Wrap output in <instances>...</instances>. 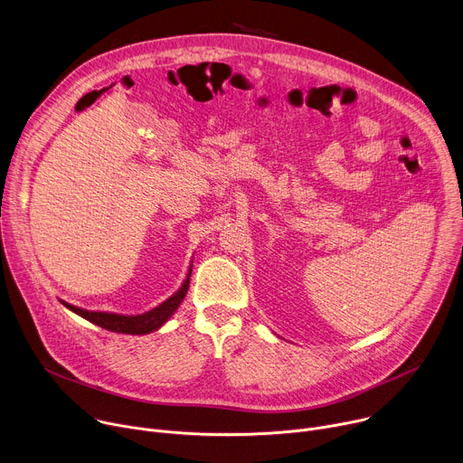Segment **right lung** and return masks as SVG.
I'll use <instances>...</instances> for the list:
<instances>
[{
	"mask_svg": "<svg viewBox=\"0 0 463 463\" xmlns=\"http://www.w3.org/2000/svg\"><path fill=\"white\" fill-rule=\"evenodd\" d=\"M188 291V279L184 280V284L181 286V289L170 297L166 302H163L161 306L154 307L148 313L143 315H136V317H126V315H115V313H104V311H88V309H80L77 306L65 304L61 302L65 307L75 311L77 315L84 317L86 320L108 329V332H117V334H129V335H145L150 332H156L157 327H161L168 317L177 309V306L181 304V300L184 298Z\"/></svg>",
	"mask_w": 463,
	"mask_h": 463,
	"instance_id": "add662e5",
	"label": "right lung"
}]
</instances>
